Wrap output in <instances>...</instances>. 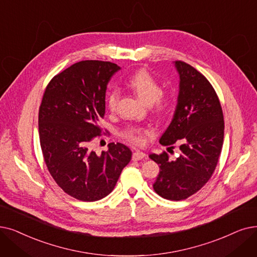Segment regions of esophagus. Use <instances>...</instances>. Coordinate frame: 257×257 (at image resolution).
I'll use <instances>...</instances> for the list:
<instances>
[{
	"instance_id": "obj_1",
	"label": "esophagus",
	"mask_w": 257,
	"mask_h": 257,
	"mask_svg": "<svg viewBox=\"0 0 257 257\" xmlns=\"http://www.w3.org/2000/svg\"><path fill=\"white\" fill-rule=\"evenodd\" d=\"M145 156H146V153H144L143 151H136L132 155V160L133 161H140V160H143Z\"/></svg>"
}]
</instances>
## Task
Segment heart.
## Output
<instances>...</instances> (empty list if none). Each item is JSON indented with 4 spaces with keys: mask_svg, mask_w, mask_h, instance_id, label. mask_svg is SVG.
Wrapping results in <instances>:
<instances>
[{
    "mask_svg": "<svg viewBox=\"0 0 257 257\" xmlns=\"http://www.w3.org/2000/svg\"><path fill=\"white\" fill-rule=\"evenodd\" d=\"M128 87L135 92L142 101L148 105H153L154 109L158 111H164L169 106V99L162 93L161 85L154 77L146 70H140L133 74L127 82ZM118 101V91L112 89L107 93L106 105L110 111H114ZM144 135H151L149 129L131 126L124 131V137L137 144L143 143Z\"/></svg>",
    "mask_w": 257,
    "mask_h": 257,
    "instance_id": "b5f03b06",
    "label": "heart"
}]
</instances>
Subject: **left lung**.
Segmentation results:
<instances>
[{"label": "left lung", "instance_id": "obj_1", "mask_svg": "<svg viewBox=\"0 0 257 257\" xmlns=\"http://www.w3.org/2000/svg\"><path fill=\"white\" fill-rule=\"evenodd\" d=\"M173 65L180 80L177 104L160 143H180L181 154L174 161L166 152L149 158L160 166L154 191L166 199L181 200L197 192L214 172L225 125L219 99L206 77L184 62Z\"/></svg>", "mask_w": 257, "mask_h": 257}]
</instances>
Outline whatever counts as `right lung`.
Returning a JSON list of instances; mask_svg holds the SVG:
<instances>
[{
	"mask_svg": "<svg viewBox=\"0 0 257 257\" xmlns=\"http://www.w3.org/2000/svg\"><path fill=\"white\" fill-rule=\"evenodd\" d=\"M120 69L116 64L82 61L55 75L39 111L41 148L47 168L63 190L83 202H95L113 190L131 150L110 143L99 155L90 142L101 132L107 85Z\"/></svg>",
	"mask_w": 257,
	"mask_h": 257,
	"instance_id": "1",
	"label": "right lung"
}]
</instances>
